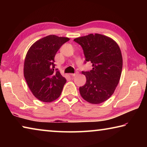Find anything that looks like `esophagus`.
I'll return each mask as SVG.
<instances>
[{
	"mask_svg": "<svg viewBox=\"0 0 147 147\" xmlns=\"http://www.w3.org/2000/svg\"><path fill=\"white\" fill-rule=\"evenodd\" d=\"M78 74V71H76V72H75V73H72V74H71V75L72 76H75L76 74Z\"/></svg>",
	"mask_w": 147,
	"mask_h": 147,
	"instance_id": "obj_1",
	"label": "esophagus"
}]
</instances>
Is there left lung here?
Segmentation results:
<instances>
[{"label": "left lung", "mask_w": 147, "mask_h": 147, "mask_svg": "<svg viewBox=\"0 0 147 147\" xmlns=\"http://www.w3.org/2000/svg\"><path fill=\"white\" fill-rule=\"evenodd\" d=\"M74 41L82 47L85 63H92L93 69L82 71L86 83L80 87L82 97L91 104H100L114 93L121 78L123 58L120 48L112 39L95 34L80 37Z\"/></svg>", "instance_id": "obj_1"}]
</instances>
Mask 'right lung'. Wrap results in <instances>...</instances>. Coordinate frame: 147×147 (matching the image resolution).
<instances>
[{
    "instance_id": "right-lung-1",
    "label": "right lung",
    "mask_w": 147,
    "mask_h": 147,
    "mask_svg": "<svg viewBox=\"0 0 147 147\" xmlns=\"http://www.w3.org/2000/svg\"><path fill=\"white\" fill-rule=\"evenodd\" d=\"M69 38L49 35L32 45L26 55L24 76L30 89L39 100L50 102L61 93L66 79L55 69L54 57Z\"/></svg>"
}]
</instances>
